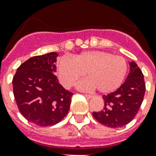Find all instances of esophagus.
I'll return each mask as SVG.
<instances>
[{"instance_id":"esophagus-1","label":"esophagus","mask_w":156,"mask_h":156,"mask_svg":"<svg viewBox=\"0 0 156 156\" xmlns=\"http://www.w3.org/2000/svg\"><path fill=\"white\" fill-rule=\"evenodd\" d=\"M87 98H88V99H91L92 98V95H87V94H86V95H84Z\"/></svg>"}]
</instances>
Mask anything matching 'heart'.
Listing matches in <instances>:
<instances>
[{
    "instance_id": "heart-1",
    "label": "heart",
    "mask_w": 156,
    "mask_h": 156,
    "mask_svg": "<svg viewBox=\"0 0 156 156\" xmlns=\"http://www.w3.org/2000/svg\"><path fill=\"white\" fill-rule=\"evenodd\" d=\"M127 70L128 65L125 58L104 51L81 52L71 60L61 58L57 66L59 79L65 87H73L86 73L87 79L79 87L96 89L103 94L116 90L124 81Z\"/></svg>"
}]
</instances>
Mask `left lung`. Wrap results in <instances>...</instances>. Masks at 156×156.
I'll return each mask as SVG.
<instances>
[{
    "mask_svg": "<svg viewBox=\"0 0 156 156\" xmlns=\"http://www.w3.org/2000/svg\"><path fill=\"white\" fill-rule=\"evenodd\" d=\"M125 83L114 92L103 95L104 107L92 113L95 120L110 128H119L130 122L138 113L145 95L144 77L138 65L130 61Z\"/></svg>",
    "mask_w": 156,
    "mask_h": 156,
    "instance_id": "1",
    "label": "left lung"
}]
</instances>
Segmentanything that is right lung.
Wrapping results in <instances>:
<instances>
[{"instance_id":"obj_1","label":"right lung","mask_w":156,"mask_h":156,"mask_svg":"<svg viewBox=\"0 0 156 156\" xmlns=\"http://www.w3.org/2000/svg\"><path fill=\"white\" fill-rule=\"evenodd\" d=\"M58 53L33 56L21 65L13 78L14 99L21 114L38 126L59 123L67 115L73 93L55 75Z\"/></svg>"}]
</instances>
